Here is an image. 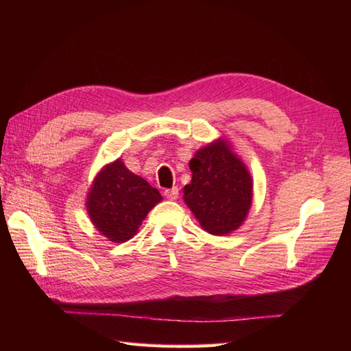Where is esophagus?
<instances>
[{"label": "esophagus", "mask_w": 351, "mask_h": 351, "mask_svg": "<svg viewBox=\"0 0 351 351\" xmlns=\"http://www.w3.org/2000/svg\"><path fill=\"white\" fill-rule=\"evenodd\" d=\"M178 196H180V190H178V187L164 190V197H167L169 200H176Z\"/></svg>", "instance_id": "esophagus-1"}]
</instances>
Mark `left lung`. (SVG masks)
I'll return each mask as SVG.
<instances>
[{"instance_id": "obj_1", "label": "left lung", "mask_w": 351, "mask_h": 351, "mask_svg": "<svg viewBox=\"0 0 351 351\" xmlns=\"http://www.w3.org/2000/svg\"><path fill=\"white\" fill-rule=\"evenodd\" d=\"M191 182L184 202L208 234L228 235L243 225L252 205L253 184L245 164L226 140L200 147L190 160Z\"/></svg>"}]
</instances>
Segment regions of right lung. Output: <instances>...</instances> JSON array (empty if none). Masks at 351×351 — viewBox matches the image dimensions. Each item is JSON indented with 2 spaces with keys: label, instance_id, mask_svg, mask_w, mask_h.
Here are the masks:
<instances>
[{
  "label": "right lung",
  "instance_id": "add662e5",
  "mask_svg": "<svg viewBox=\"0 0 351 351\" xmlns=\"http://www.w3.org/2000/svg\"><path fill=\"white\" fill-rule=\"evenodd\" d=\"M161 200L158 190L126 169L122 160H116L96 175L86 208L104 237L125 243L136 235L147 213Z\"/></svg>",
  "mask_w": 351,
  "mask_h": 351
}]
</instances>
